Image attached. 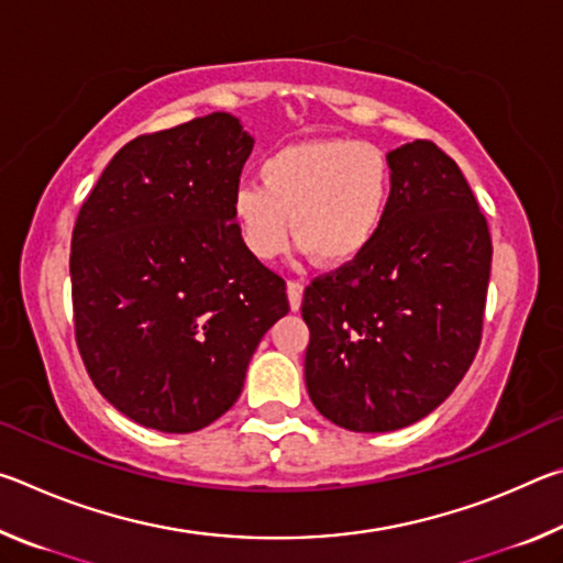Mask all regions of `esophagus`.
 I'll return each mask as SVG.
<instances>
[{
  "mask_svg": "<svg viewBox=\"0 0 563 563\" xmlns=\"http://www.w3.org/2000/svg\"><path fill=\"white\" fill-rule=\"evenodd\" d=\"M288 300L292 310H300L302 302V283L300 280H288Z\"/></svg>",
  "mask_w": 563,
  "mask_h": 563,
  "instance_id": "obj_1",
  "label": "esophagus"
}]
</instances>
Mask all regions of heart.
<instances>
[{
	"instance_id": "b5f03b06",
	"label": "heart",
	"mask_w": 563,
	"mask_h": 563,
	"mask_svg": "<svg viewBox=\"0 0 563 563\" xmlns=\"http://www.w3.org/2000/svg\"><path fill=\"white\" fill-rule=\"evenodd\" d=\"M261 186L235 188V233L253 258L273 261L288 243L325 268L357 261L393 203L395 168L383 148L355 139L288 144L258 166Z\"/></svg>"
}]
</instances>
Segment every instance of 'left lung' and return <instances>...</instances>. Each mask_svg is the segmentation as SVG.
<instances>
[{"mask_svg":"<svg viewBox=\"0 0 563 563\" xmlns=\"http://www.w3.org/2000/svg\"><path fill=\"white\" fill-rule=\"evenodd\" d=\"M393 203L357 261L302 295L305 385L350 432H393L440 407L482 342L492 271L487 218L460 166L432 144L389 151Z\"/></svg>","mask_w":563,"mask_h":563,"instance_id":"1","label":"left lung"}]
</instances>
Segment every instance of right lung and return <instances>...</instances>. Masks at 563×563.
<instances>
[{
	"label": "right lung",
	"mask_w": 563,
	"mask_h": 563,
	"mask_svg": "<svg viewBox=\"0 0 563 563\" xmlns=\"http://www.w3.org/2000/svg\"><path fill=\"white\" fill-rule=\"evenodd\" d=\"M253 139L216 111L129 141L71 233L74 335L91 383L133 422L203 430L235 405L285 280L245 251L231 198Z\"/></svg>",
	"instance_id": "right-lung-1"
}]
</instances>
